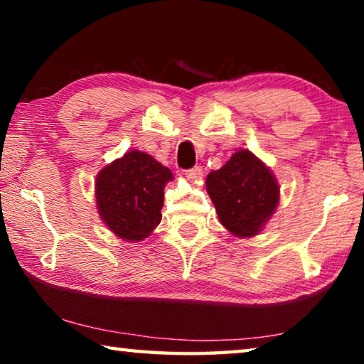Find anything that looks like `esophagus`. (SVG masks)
Returning <instances> with one entry per match:
<instances>
[{
  "mask_svg": "<svg viewBox=\"0 0 364 364\" xmlns=\"http://www.w3.org/2000/svg\"><path fill=\"white\" fill-rule=\"evenodd\" d=\"M202 176H203V172H202L200 167H192V168H188V171H186V177L192 182L200 181Z\"/></svg>",
  "mask_w": 364,
  "mask_h": 364,
  "instance_id": "esophagus-1",
  "label": "esophagus"
}]
</instances>
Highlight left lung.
<instances>
[{"instance_id": "8db88e82", "label": "left lung", "mask_w": 364, "mask_h": 364, "mask_svg": "<svg viewBox=\"0 0 364 364\" xmlns=\"http://www.w3.org/2000/svg\"><path fill=\"white\" fill-rule=\"evenodd\" d=\"M220 223L237 237H253L268 222L280 200V188L270 168L250 151H237L225 166L207 176Z\"/></svg>"}]
</instances>
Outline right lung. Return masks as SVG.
I'll return each instance as SVG.
<instances>
[{
  "label": "right lung",
  "mask_w": 364,
  "mask_h": 364,
  "mask_svg": "<svg viewBox=\"0 0 364 364\" xmlns=\"http://www.w3.org/2000/svg\"><path fill=\"white\" fill-rule=\"evenodd\" d=\"M172 178V172L149 154H124L96 177V203L102 222L122 240L147 238L161 223L164 187Z\"/></svg>",
  "instance_id": "add662e5"
}]
</instances>
